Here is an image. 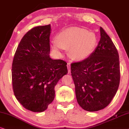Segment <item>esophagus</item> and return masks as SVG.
Here are the masks:
<instances>
[{"instance_id":"1","label":"esophagus","mask_w":129,"mask_h":129,"mask_svg":"<svg viewBox=\"0 0 129 129\" xmlns=\"http://www.w3.org/2000/svg\"><path fill=\"white\" fill-rule=\"evenodd\" d=\"M67 68H68V71L70 72V62L67 63Z\"/></svg>"}]
</instances>
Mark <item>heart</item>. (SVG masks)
Wrapping results in <instances>:
<instances>
[{
	"label": "heart",
	"mask_w": 129,
	"mask_h": 129,
	"mask_svg": "<svg viewBox=\"0 0 129 129\" xmlns=\"http://www.w3.org/2000/svg\"><path fill=\"white\" fill-rule=\"evenodd\" d=\"M97 43L93 33L79 27L65 29L53 39L51 46L55 52L61 53L66 48H70L69 54L74 59H83L92 54Z\"/></svg>",
	"instance_id": "b5f03b06"
}]
</instances>
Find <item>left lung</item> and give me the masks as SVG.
Masks as SVG:
<instances>
[{"label":"left lung","instance_id":"obj_1","mask_svg":"<svg viewBox=\"0 0 129 129\" xmlns=\"http://www.w3.org/2000/svg\"><path fill=\"white\" fill-rule=\"evenodd\" d=\"M98 45L83 61L71 64L78 104L87 111L107 107L120 83L119 56L113 42L102 27Z\"/></svg>","mask_w":129,"mask_h":129}]
</instances>
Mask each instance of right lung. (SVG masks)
<instances>
[{
    "instance_id": "1",
    "label": "right lung",
    "mask_w": 129,
    "mask_h": 129,
    "mask_svg": "<svg viewBox=\"0 0 129 129\" xmlns=\"http://www.w3.org/2000/svg\"><path fill=\"white\" fill-rule=\"evenodd\" d=\"M51 26L28 31L19 42L12 67L15 96L27 110L43 112L55 98V86L68 73L66 62L50 57Z\"/></svg>"
}]
</instances>
